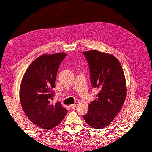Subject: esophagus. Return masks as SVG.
<instances>
[{"label": "esophagus", "mask_w": 152, "mask_h": 152, "mask_svg": "<svg viewBox=\"0 0 152 152\" xmlns=\"http://www.w3.org/2000/svg\"><path fill=\"white\" fill-rule=\"evenodd\" d=\"M76 107V104H72V105H70V107L71 109H74V107Z\"/></svg>", "instance_id": "obj_1"}]
</instances>
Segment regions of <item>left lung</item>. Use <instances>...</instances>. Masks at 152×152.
I'll use <instances>...</instances> for the list:
<instances>
[{
    "instance_id": "left-lung-1",
    "label": "left lung",
    "mask_w": 152,
    "mask_h": 152,
    "mask_svg": "<svg viewBox=\"0 0 152 152\" xmlns=\"http://www.w3.org/2000/svg\"><path fill=\"white\" fill-rule=\"evenodd\" d=\"M83 54L88 62L92 88L99 91L96 99L89 104L88 111L83 117L94 129H103L114 119L125 101L124 74L113 55L96 50L84 51Z\"/></svg>"
}]
</instances>
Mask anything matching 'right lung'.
Returning a JSON list of instances; mask_svg holds the SVG:
<instances>
[{"label":"right lung","instance_id":"add662e5","mask_svg":"<svg viewBox=\"0 0 152 152\" xmlns=\"http://www.w3.org/2000/svg\"><path fill=\"white\" fill-rule=\"evenodd\" d=\"M65 53L43 55L29 65L21 82L20 98L27 117L41 129L57 126L67 110L57 102L53 103L55 80Z\"/></svg>","mask_w":152,"mask_h":152}]
</instances>
